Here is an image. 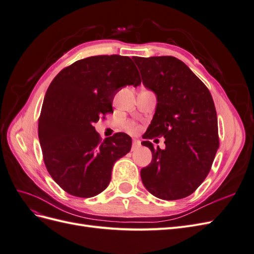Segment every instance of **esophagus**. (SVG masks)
Returning <instances> with one entry per match:
<instances>
[{"mask_svg":"<svg viewBox=\"0 0 254 254\" xmlns=\"http://www.w3.org/2000/svg\"><path fill=\"white\" fill-rule=\"evenodd\" d=\"M140 145H141V142H140L139 140H133V141H132V150H133L134 148H136V147H139Z\"/></svg>","mask_w":254,"mask_h":254,"instance_id":"1","label":"esophagus"}]
</instances>
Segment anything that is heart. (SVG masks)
Wrapping results in <instances>:
<instances>
[{
  "label": "heart",
  "mask_w": 254,
  "mask_h": 254,
  "mask_svg": "<svg viewBox=\"0 0 254 254\" xmlns=\"http://www.w3.org/2000/svg\"><path fill=\"white\" fill-rule=\"evenodd\" d=\"M124 126H125V128H126L127 131H129V132H132V133H134V132H136V131H139V129H140L139 125H137L135 122H132V121H128V122H126Z\"/></svg>",
  "instance_id": "1"
}]
</instances>
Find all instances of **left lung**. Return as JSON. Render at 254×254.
Segmentation results:
<instances>
[{"instance_id": "left-lung-1", "label": "left lung", "mask_w": 254, "mask_h": 254, "mask_svg": "<svg viewBox=\"0 0 254 254\" xmlns=\"http://www.w3.org/2000/svg\"><path fill=\"white\" fill-rule=\"evenodd\" d=\"M143 83L157 95V108L142 145L151 163L141 170L144 187L164 200L193 194L209 174L219 147L217 114L205 84L172 56L133 57ZM166 137V149L148 141Z\"/></svg>"}]
</instances>
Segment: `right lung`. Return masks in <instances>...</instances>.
<instances>
[{
  "mask_svg": "<svg viewBox=\"0 0 254 254\" xmlns=\"http://www.w3.org/2000/svg\"><path fill=\"white\" fill-rule=\"evenodd\" d=\"M141 84L128 56L99 55L61 70L45 93L38 135L45 167L70 195L90 198L108 187L115 161L131 148V137L117 132L102 141L93 126L113 112L117 92Z\"/></svg>",
  "mask_w": 254,
  "mask_h": 254,
  "instance_id": "obj_1",
  "label": "right lung"
}]
</instances>
